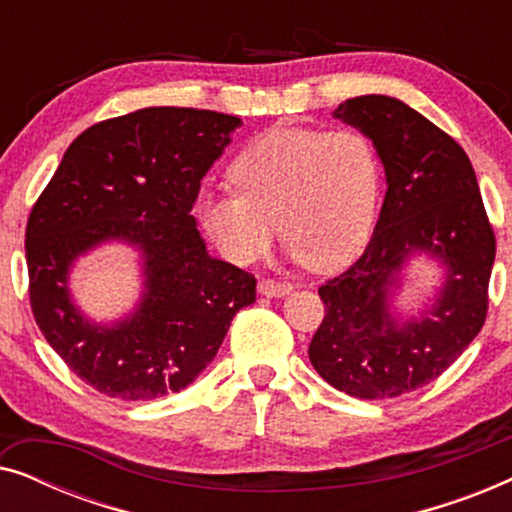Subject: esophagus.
Segmentation results:
<instances>
[{"mask_svg":"<svg viewBox=\"0 0 512 512\" xmlns=\"http://www.w3.org/2000/svg\"><path fill=\"white\" fill-rule=\"evenodd\" d=\"M291 291H293V284L279 282V279H261V282H258V293L268 298H284L289 296Z\"/></svg>","mask_w":512,"mask_h":512,"instance_id":"obj_1","label":"esophagus"}]
</instances>
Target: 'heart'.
Returning <instances> with one entry per match:
<instances>
[{
  "mask_svg": "<svg viewBox=\"0 0 512 512\" xmlns=\"http://www.w3.org/2000/svg\"><path fill=\"white\" fill-rule=\"evenodd\" d=\"M233 179L240 191H202L195 202L202 230L228 261H256L279 226L291 258L331 270L368 240L380 158L356 128H272L237 156Z\"/></svg>",
  "mask_w": 512,
  "mask_h": 512,
  "instance_id": "b5f03b06",
  "label": "heart"
}]
</instances>
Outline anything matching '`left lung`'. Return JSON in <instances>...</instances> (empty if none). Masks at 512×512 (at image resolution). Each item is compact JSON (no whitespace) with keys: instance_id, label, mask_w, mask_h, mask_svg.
Listing matches in <instances>:
<instances>
[{"instance_id":"obj_1","label":"left lung","mask_w":512,"mask_h":512,"mask_svg":"<svg viewBox=\"0 0 512 512\" xmlns=\"http://www.w3.org/2000/svg\"><path fill=\"white\" fill-rule=\"evenodd\" d=\"M333 118L373 139L387 195L359 261L319 289L326 314L307 354L331 387L380 401L436 380L480 333L496 240L471 160L429 118L387 95L342 102ZM417 257L444 275L403 315L395 296Z\"/></svg>"}]
</instances>
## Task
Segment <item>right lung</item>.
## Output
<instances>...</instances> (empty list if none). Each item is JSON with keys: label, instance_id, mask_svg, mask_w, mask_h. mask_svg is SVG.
<instances>
[{"label": "right lung", "instance_id": "right-lung-1", "mask_svg": "<svg viewBox=\"0 0 512 512\" xmlns=\"http://www.w3.org/2000/svg\"><path fill=\"white\" fill-rule=\"evenodd\" d=\"M242 118L149 107L102 121L69 144L25 233L30 303L60 359L100 394L151 401L181 391L219 352L256 279L207 251L191 209ZM104 243L138 251L143 293L114 322L71 296V270Z\"/></svg>", "mask_w": 512, "mask_h": 512}]
</instances>
